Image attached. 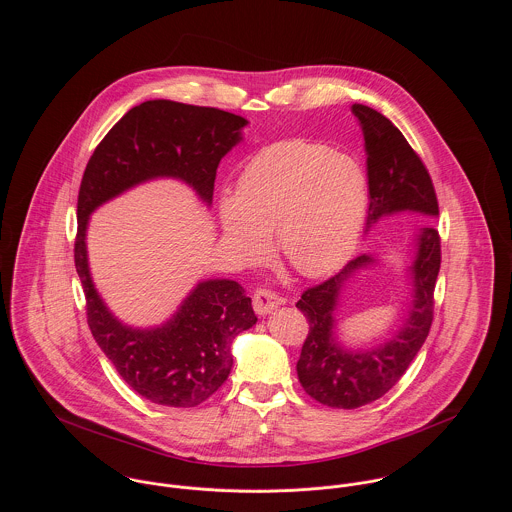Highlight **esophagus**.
Wrapping results in <instances>:
<instances>
[{"label": "esophagus", "instance_id": "obj_1", "mask_svg": "<svg viewBox=\"0 0 512 512\" xmlns=\"http://www.w3.org/2000/svg\"><path fill=\"white\" fill-rule=\"evenodd\" d=\"M282 303H284V297H280L278 293L270 292V290H258L252 295V307L258 315H268Z\"/></svg>", "mask_w": 512, "mask_h": 512}]
</instances>
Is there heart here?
<instances>
[{
    "label": "heart",
    "mask_w": 512,
    "mask_h": 512,
    "mask_svg": "<svg viewBox=\"0 0 512 512\" xmlns=\"http://www.w3.org/2000/svg\"><path fill=\"white\" fill-rule=\"evenodd\" d=\"M366 203V173L355 157L286 140L260 149L244 165L236 197L222 201L220 219L242 262H260L276 228L278 248L293 270L317 278L353 252Z\"/></svg>",
    "instance_id": "heart-1"
}]
</instances>
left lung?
<instances>
[{"label":"left lung","mask_w":512,"mask_h":512,"mask_svg":"<svg viewBox=\"0 0 512 512\" xmlns=\"http://www.w3.org/2000/svg\"><path fill=\"white\" fill-rule=\"evenodd\" d=\"M366 149L368 175V220L416 211L438 217V197L432 177L420 155L402 132L380 112L365 104H353ZM372 262L361 254L347 262L329 280L307 288L295 303L309 321V333L297 361V376L303 390L323 406L353 410L384 396L408 370L422 349L434 321V290L441 264V242L434 226H424L416 240L412 264V309L400 331L376 349L353 353L341 347L333 329L341 286Z\"/></svg>","instance_id":"obj_1"}]
</instances>
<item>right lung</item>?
<instances>
[{"label":"right lung","mask_w":512,"mask_h":512,"mask_svg":"<svg viewBox=\"0 0 512 512\" xmlns=\"http://www.w3.org/2000/svg\"><path fill=\"white\" fill-rule=\"evenodd\" d=\"M246 124L219 108L147 100L104 136L80 181L74 266L86 297V321L122 380L153 404L193 408L211 398L230 374L232 339L256 325L258 317L240 284L207 280L161 327L120 323L90 278L88 217L112 197L155 177L181 179L211 205L220 159L242 140Z\"/></svg>","instance_id":"1"}]
</instances>
